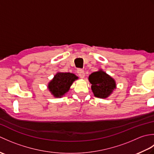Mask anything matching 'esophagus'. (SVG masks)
I'll return each mask as SVG.
<instances>
[{"instance_id":"esophagus-1","label":"esophagus","mask_w":154,"mask_h":154,"mask_svg":"<svg viewBox=\"0 0 154 154\" xmlns=\"http://www.w3.org/2000/svg\"><path fill=\"white\" fill-rule=\"evenodd\" d=\"M77 73L78 75H79V76L82 78V79H83V78L85 77V72L83 69H77Z\"/></svg>"}]
</instances>
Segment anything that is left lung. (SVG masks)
Instances as JSON below:
<instances>
[{"mask_svg":"<svg viewBox=\"0 0 154 154\" xmlns=\"http://www.w3.org/2000/svg\"><path fill=\"white\" fill-rule=\"evenodd\" d=\"M88 79L94 97L100 99H106L116 88L115 80L102 69L91 73Z\"/></svg>","mask_w":154,"mask_h":154,"instance_id":"left-lung-1","label":"left lung"}]
</instances>
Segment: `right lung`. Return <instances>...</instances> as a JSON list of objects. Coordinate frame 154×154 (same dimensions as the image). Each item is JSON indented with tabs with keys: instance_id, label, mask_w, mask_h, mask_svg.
Instances as JSON below:
<instances>
[{
	"instance_id": "add662e5",
	"label": "right lung",
	"mask_w": 154,
	"mask_h": 154,
	"mask_svg": "<svg viewBox=\"0 0 154 154\" xmlns=\"http://www.w3.org/2000/svg\"><path fill=\"white\" fill-rule=\"evenodd\" d=\"M79 79L77 75L71 73L57 72L48 85V89L55 98L64 96L70 89L72 84Z\"/></svg>"
}]
</instances>
